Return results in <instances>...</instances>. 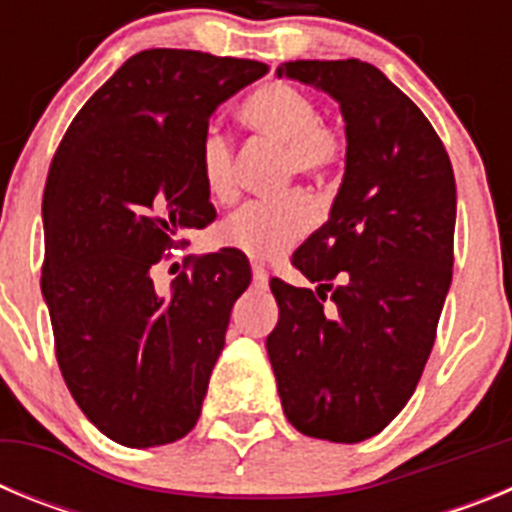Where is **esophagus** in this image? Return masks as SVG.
Listing matches in <instances>:
<instances>
[{
  "instance_id": "34e87169",
  "label": "esophagus",
  "mask_w": 512,
  "mask_h": 512,
  "mask_svg": "<svg viewBox=\"0 0 512 512\" xmlns=\"http://www.w3.org/2000/svg\"><path fill=\"white\" fill-rule=\"evenodd\" d=\"M251 271H253V282L259 284V287H266V284H269V274H266L264 266L253 264Z\"/></svg>"
}]
</instances>
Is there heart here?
<instances>
[{
    "instance_id": "1",
    "label": "heart",
    "mask_w": 512,
    "mask_h": 512,
    "mask_svg": "<svg viewBox=\"0 0 512 512\" xmlns=\"http://www.w3.org/2000/svg\"><path fill=\"white\" fill-rule=\"evenodd\" d=\"M238 115L248 130L282 146V182L297 174L315 184H328L346 161V135L320 120V104L295 84L266 81L243 99ZM200 176L212 200L230 202L235 197L233 143L215 125L202 133ZM310 225V197L295 189L233 212L217 228V238L251 259H274L295 246Z\"/></svg>"
}]
</instances>
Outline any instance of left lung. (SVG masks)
Masks as SVG:
<instances>
[{"instance_id": "left-lung-1", "label": "left lung", "mask_w": 512, "mask_h": 512, "mask_svg": "<svg viewBox=\"0 0 512 512\" xmlns=\"http://www.w3.org/2000/svg\"><path fill=\"white\" fill-rule=\"evenodd\" d=\"M277 76L341 104L348 148L330 217L292 256L318 287L271 279L266 351L297 431L359 443L408 405L431 356L454 266V169L418 104L372 63L289 61Z\"/></svg>"}]
</instances>
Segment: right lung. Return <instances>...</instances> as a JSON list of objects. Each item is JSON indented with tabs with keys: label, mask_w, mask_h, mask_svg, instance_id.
Wrapping results in <instances>:
<instances>
[{
	"label": "right lung",
	"mask_w": 512,
	"mask_h": 512,
	"mask_svg": "<svg viewBox=\"0 0 512 512\" xmlns=\"http://www.w3.org/2000/svg\"><path fill=\"white\" fill-rule=\"evenodd\" d=\"M266 71L248 58L140 51L89 97L53 156L40 289L56 359L81 413L130 449L192 431L233 302L251 284L235 248L184 261L166 295L151 266L176 235L215 220L202 133L217 104Z\"/></svg>",
	"instance_id": "add662e5"
}]
</instances>
